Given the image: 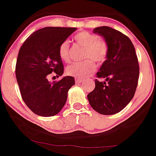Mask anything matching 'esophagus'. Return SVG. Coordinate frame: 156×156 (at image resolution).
<instances>
[{"label": "esophagus", "instance_id": "1", "mask_svg": "<svg viewBox=\"0 0 156 156\" xmlns=\"http://www.w3.org/2000/svg\"><path fill=\"white\" fill-rule=\"evenodd\" d=\"M85 81L83 79H80V78H77L76 79V83H83Z\"/></svg>", "mask_w": 156, "mask_h": 156}]
</instances>
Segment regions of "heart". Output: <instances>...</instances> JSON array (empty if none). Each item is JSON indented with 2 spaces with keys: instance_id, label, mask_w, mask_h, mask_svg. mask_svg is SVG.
I'll list each match as a JSON object with an SVG mask.
<instances>
[{
  "instance_id": "1",
  "label": "heart",
  "mask_w": 156,
  "mask_h": 156,
  "mask_svg": "<svg viewBox=\"0 0 156 156\" xmlns=\"http://www.w3.org/2000/svg\"><path fill=\"white\" fill-rule=\"evenodd\" d=\"M74 40L76 44L85 48L83 57L90 59L81 62L73 63L67 67L66 73L70 76L83 79L90 76L95 70V64L93 59L99 64L105 61L108 54V46L104 40L99 39L98 35L88 32L78 33L75 35ZM58 52L63 62H68L70 61V44L68 41H64L59 44Z\"/></svg>"
}]
</instances>
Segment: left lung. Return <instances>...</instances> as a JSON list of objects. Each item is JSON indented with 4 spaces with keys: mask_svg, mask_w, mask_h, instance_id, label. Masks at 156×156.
Wrapping results in <instances>:
<instances>
[{
    "mask_svg": "<svg viewBox=\"0 0 156 156\" xmlns=\"http://www.w3.org/2000/svg\"><path fill=\"white\" fill-rule=\"evenodd\" d=\"M108 46V54L98 72L94 89L87 95L90 105L102 115L121 111L134 97L138 83L140 68L132 42L126 35L107 26L94 28Z\"/></svg>",
    "mask_w": 156,
    "mask_h": 156,
    "instance_id": "8db88e82",
    "label": "left lung"
}]
</instances>
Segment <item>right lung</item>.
Here are the masks:
<instances>
[{"instance_id":"right-lung-1","label":"right lung","mask_w":156,"mask_h":156,"mask_svg":"<svg viewBox=\"0 0 156 156\" xmlns=\"http://www.w3.org/2000/svg\"><path fill=\"white\" fill-rule=\"evenodd\" d=\"M76 30V27H46L35 31L26 39L19 51L16 78L22 98L37 115L50 117L61 111L73 85L72 76L58 82H49L52 72L62 76L64 67L59 57V44Z\"/></svg>"}]
</instances>
